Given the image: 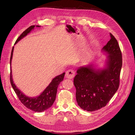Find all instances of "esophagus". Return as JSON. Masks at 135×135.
Segmentation results:
<instances>
[{
  "mask_svg": "<svg viewBox=\"0 0 135 135\" xmlns=\"http://www.w3.org/2000/svg\"><path fill=\"white\" fill-rule=\"evenodd\" d=\"M75 71L73 69H69L66 73V77L68 79H72L75 76Z\"/></svg>",
  "mask_w": 135,
  "mask_h": 135,
  "instance_id": "obj_1",
  "label": "esophagus"
}]
</instances>
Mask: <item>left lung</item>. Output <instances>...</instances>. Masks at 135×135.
<instances>
[{"label":"left lung","instance_id":"obj_1","mask_svg":"<svg viewBox=\"0 0 135 135\" xmlns=\"http://www.w3.org/2000/svg\"><path fill=\"white\" fill-rule=\"evenodd\" d=\"M110 39L102 50L108 54L103 69L93 65L80 67L74 78L76 100L84 110L93 112L105 107L118 90L122 67V54L117 40L110 33Z\"/></svg>","mask_w":135,"mask_h":135}]
</instances>
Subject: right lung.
Segmentation results:
<instances>
[{
  "label": "right lung",
  "mask_w": 135,
  "mask_h": 135,
  "mask_svg": "<svg viewBox=\"0 0 135 135\" xmlns=\"http://www.w3.org/2000/svg\"><path fill=\"white\" fill-rule=\"evenodd\" d=\"M34 26H31L28 27L27 30H26L22 34L20 35V36L16 40L15 44L20 41L21 39H22L29 33L32 30H33ZM37 27H39V26H37ZM14 47H12L10 63L11 65V60L13 55ZM11 68L10 69V83L13 89L15 91L16 94L17 95L18 98L20 101L28 109H30L32 110L37 112H43L49 108L51 107L53 104L54 101H55L57 90L60 83L63 80L64 76H65V73H63L62 74L56 76L54 78L51 82V83L49 85V86L45 89V90L38 97H29L25 95L22 92H21L13 83L12 74H11Z\"/></svg>",
  "instance_id": "1"
}]
</instances>
